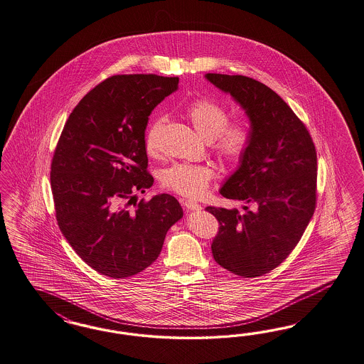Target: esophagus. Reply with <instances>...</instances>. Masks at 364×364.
Returning a JSON list of instances; mask_svg holds the SVG:
<instances>
[{
    "mask_svg": "<svg viewBox=\"0 0 364 364\" xmlns=\"http://www.w3.org/2000/svg\"><path fill=\"white\" fill-rule=\"evenodd\" d=\"M183 205H184L186 208L191 210V211H200L201 210L200 203H198V201L195 200H191V199H186V200H183Z\"/></svg>",
    "mask_w": 364,
    "mask_h": 364,
    "instance_id": "obj_1",
    "label": "esophagus"
}]
</instances>
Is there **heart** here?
Masks as SVG:
<instances>
[{
  "label": "heart",
  "instance_id": "obj_1",
  "mask_svg": "<svg viewBox=\"0 0 364 364\" xmlns=\"http://www.w3.org/2000/svg\"><path fill=\"white\" fill-rule=\"evenodd\" d=\"M184 115L198 134L211 141L213 153L227 163H238L250 149L254 129L250 119H230V110L225 103L213 98L192 100L186 106ZM164 118L156 117L145 132V149L156 157L160 151V136ZM213 166L200 164L177 163L165 168L160 181L164 188L178 195L196 198L208 188L213 178Z\"/></svg>",
  "mask_w": 364,
  "mask_h": 364
}]
</instances>
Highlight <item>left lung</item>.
<instances>
[{
  "label": "left lung",
  "mask_w": 364,
  "mask_h": 364,
  "mask_svg": "<svg viewBox=\"0 0 364 364\" xmlns=\"http://www.w3.org/2000/svg\"><path fill=\"white\" fill-rule=\"evenodd\" d=\"M246 110L254 139L220 195L245 213L207 207L219 222L213 259L237 276L259 277L282 264L309 225L317 198V154L304 122L277 92L243 75L207 74Z\"/></svg>",
  "instance_id": "1"
}]
</instances>
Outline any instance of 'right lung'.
<instances>
[{"mask_svg": "<svg viewBox=\"0 0 364 364\" xmlns=\"http://www.w3.org/2000/svg\"><path fill=\"white\" fill-rule=\"evenodd\" d=\"M177 85V76H110L76 105L58 141L50 164L58 225L76 254L103 276L145 270L183 218L168 193L134 201L137 191L153 186L144 141L149 115Z\"/></svg>", "mask_w": 364, "mask_h": 364, "instance_id": "obj_1", "label": "right lung"}]
</instances>
